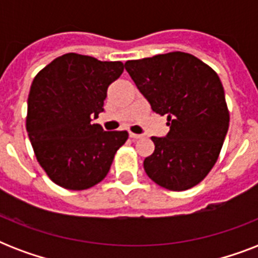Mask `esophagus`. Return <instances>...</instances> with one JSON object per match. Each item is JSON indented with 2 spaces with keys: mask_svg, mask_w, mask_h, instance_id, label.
Listing matches in <instances>:
<instances>
[{
  "mask_svg": "<svg viewBox=\"0 0 258 258\" xmlns=\"http://www.w3.org/2000/svg\"><path fill=\"white\" fill-rule=\"evenodd\" d=\"M142 137H143V135H141V134L130 133V138H131V139H134V141H137V139H141Z\"/></svg>",
  "mask_w": 258,
  "mask_h": 258,
  "instance_id": "obj_1",
  "label": "esophagus"
}]
</instances>
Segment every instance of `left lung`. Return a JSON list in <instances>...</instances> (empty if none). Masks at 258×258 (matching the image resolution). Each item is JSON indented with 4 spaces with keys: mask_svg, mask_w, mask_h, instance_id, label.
I'll use <instances>...</instances> for the list:
<instances>
[{
    "mask_svg": "<svg viewBox=\"0 0 258 258\" xmlns=\"http://www.w3.org/2000/svg\"><path fill=\"white\" fill-rule=\"evenodd\" d=\"M154 112L167 115L170 131L153 137L154 153L143 162L146 174L162 187L183 191L216 165L229 128L222 83L200 58L170 52L124 64Z\"/></svg>",
    "mask_w": 258,
    "mask_h": 258,
    "instance_id": "1",
    "label": "left lung"
}]
</instances>
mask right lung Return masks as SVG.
<instances>
[{"instance_id": "right-lung-1", "label": "right lung", "mask_w": 258, "mask_h": 258, "mask_svg": "<svg viewBox=\"0 0 258 258\" xmlns=\"http://www.w3.org/2000/svg\"><path fill=\"white\" fill-rule=\"evenodd\" d=\"M120 61L67 53L36 75L28 97L26 131L36 158L54 183L68 190L92 187L108 174L127 131L93 124Z\"/></svg>"}]
</instances>
